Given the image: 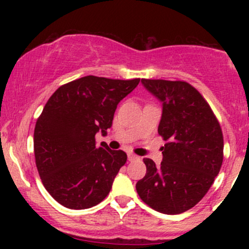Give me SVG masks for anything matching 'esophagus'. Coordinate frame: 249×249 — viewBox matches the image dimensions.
<instances>
[{"label":"esophagus","mask_w":249,"mask_h":249,"mask_svg":"<svg viewBox=\"0 0 249 249\" xmlns=\"http://www.w3.org/2000/svg\"><path fill=\"white\" fill-rule=\"evenodd\" d=\"M127 157H128V160H134V159H138V156H136V154H133V153H128Z\"/></svg>","instance_id":"1"}]
</instances>
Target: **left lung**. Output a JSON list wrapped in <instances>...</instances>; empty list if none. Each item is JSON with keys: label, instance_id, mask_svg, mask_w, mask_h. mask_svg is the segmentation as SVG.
Listing matches in <instances>:
<instances>
[{"label": "left lung", "instance_id": "left-lung-1", "mask_svg": "<svg viewBox=\"0 0 249 249\" xmlns=\"http://www.w3.org/2000/svg\"><path fill=\"white\" fill-rule=\"evenodd\" d=\"M162 103L158 133L167 142L156 166L144 158L146 174L137 182L145 204L164 214H180L196 206L219 174L224 137L212 108L192 85L181 81L142 79Z\"/></svg>", "mask_w": 249, "mask_h": 249}]
</instances>
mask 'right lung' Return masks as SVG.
<instances>
[{"mask_svg": "<svg viewBox=\"0 0 249 249\" xmlns=\"http://www.w3.org/2000/svg\"><path fill=\"white\" fill-rule=\"evenodd\" d=\"M141 78L85 76L59 87L43 108L34 132L37 171L45 190L71 210L96 206L110 192L124 151L96 146L95 136L112 126L118 103Z\"/></svg>", "mask_w": 249, "mask_h": 249, "instance_id": "obj_1", "label": "right lung"}]
</instances>
